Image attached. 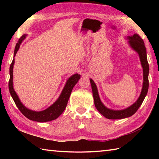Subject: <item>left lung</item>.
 Returning a JSON list of instances; mask_svg holds the SVG:
<instances>
[{
	"instance_id": "1",
	"label": "left lung",
	"mask_w": 159,
	"mask_h": 159,
	"mask_svg": "<svg viewBox=\"0 0 159 159\" xmlns=\"http://www.w3.org/2000/svg\"><path fill=\"white\" fill-rule=\"evenodd\" d=\"M126 39L128 40V44L132 49L134 50L139 55V60H140L141 65L143 69V83H142V88L140 95L137 99V101L131 106L128 108L121 110H114L107 108L102 103L100 98H99L98 88L95 83L93 79H90L91 87H92L93 95L94 98V102L96 109L102 115L108 119H122V118H128L133 116L139 107L141 106L142 102L146 97L148 89H149V66L147 61V50L145 48L143 40L138 34H134L131 36H127Z\"/></svg>"
}]
</instances>
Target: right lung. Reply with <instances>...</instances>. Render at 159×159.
Here are the masks:
<instances>
[{
    "label": "right lung",
    "instance_id": "1",
    "mask_svg": "<svg viewBox=\"0 0 159 159\" xmlns=\"http://www.w3.org/2000/svg\"><path fill=\"white\" fill-rule=\"evenodd\" d=\"M26 35L25 34L21 36L16 44V46L15 48L14 52V57H15L16 54H17L19 48L20 47V45L24 40L25 39ZM15 64V59H13L11 64H10V80H9V90L10 93L11 95L12 98L14 100L15 103L20 111L22 113L24 116L30 119L31 120H34V121L37 122H47L50 121V120H55L57 118L60 116L62 114V112L66 109V107L67 105V102L69 99V97L71 95V93L73 88L75 86L79 81V80L80 78V75L78 74H75L72 75L71 77H69L68 80H66V83L64 87L63 88L62 91L60 94V97L56 100L52 105L50 106L46 109L43 110V111H36L31 110L24 105L21 103L20 98H19L18 95L14 90L13 88V66H14Z\"/></svg>",
    "mask_w": 159,
    "mask_h": 159
}]
</instances>
